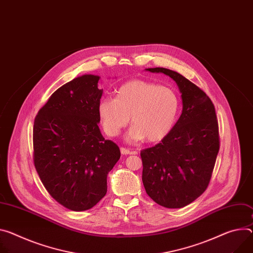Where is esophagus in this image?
<instances>
[{"mask_svg": "<svg viewBox=\"0 0 253 253\" xmlns=\"http://www.w3.org/2000/svg\"><path fill=\"white\" fill-rule=\"evenodd\" d=\"M120 151H121V153H122L123 155H127V154H135V153H136L135 151H130L129 149L124 148V147H121V148H120Z\"/></svg>", "mask_w": 253, "mask_h": 253, "instance_id": "34e87169", "label": "esophagus"}]
</instances>
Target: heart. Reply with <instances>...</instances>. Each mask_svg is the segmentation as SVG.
<instances>
[{
  "label": "heart",
  "mask_w": 253,
  "mask_h": 253,
  "mask_svg": "<svg viewBox=\"0 0 253 253\" xmlns=\"http://www.w3.org/2000/svg\"><path fill=\"white\" fill-rule=\"evenodd\" d=\"M180 101L171 87L152 82L133 80L116 90V97L103 98L97 111L101 125L110 137L117 136L129 123L133 124L126 140L158 142L173 128Z\"/></svg>",
  "instance_id": "1"
}]
</instances>
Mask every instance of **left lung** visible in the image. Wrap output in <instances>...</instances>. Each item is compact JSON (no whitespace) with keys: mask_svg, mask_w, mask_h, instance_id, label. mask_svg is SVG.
Instances as JSON below:
<instances>
[{"mask_svg":"<svg viewBox=\"0 0 253 253\" xmlns=\"http://www.w3.org/2000/svg\"><path fill=\"white\" fill-rule=\"evenodd\" d=\"M145 71L171 78L181 94L182 111L165 138L140 152L147 195L166 208H182L207 189L219 152L215 107L204 91L176 72L164 67Z\"/></svg>","mask_w":253,"mask_h":253,"instance_id":"left-lung-1","label":"left lung"}]
</instances>
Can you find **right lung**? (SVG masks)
<instances>
[{
    "label": "right lung",
    "mask_w": 253,
    "mask_h": 253,
    "mask_svg": "<svg viewBox=\"0 0 253 253\" xmlns=\"http://www.w3.org/2000/svg\"><path fill=\"white\" fill-rule=\"evenodd\" d=\"M99 76L84 75L50 96L34 121V165L50 196L65 208H93L107 193L108 172L120 158L99 128Z\"/></svg>",
    "instance_id": "add662e5"
}]
</instances>
